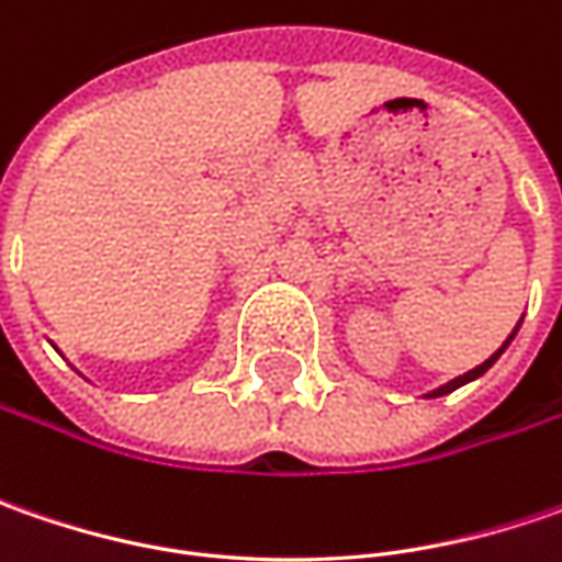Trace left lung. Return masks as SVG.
Here are the masks:
<instances>
[{
  "label": "left lung",
  "mask_w": 562,
  "mask_h": 562,
  "mask_svg": "<svg viewBox=\"0 0 562 562\" xmlns=\"http://www.w3.org/2000/svg\"><path fill=\"white\" fill-rule=\"evenodd\" d=\"M519 325H522V318H519ZM519 325H516V328H513V335H509L507 340H504V347H501L497 353H491V357H487L485 362H482V366H475V369H469L465 375L453 378V381H447V384H441V387H435V391H428V394H422V397H428V400H431V397H443V394H450V391H457V387H463V384H469V381H475V378L485 375L487 369H491V366H494V362L501 359V353H504V350H507L509 344H513V337H516V331H519Z\"/></svg>",
  "instance_id": "1"
}]
</instances>
